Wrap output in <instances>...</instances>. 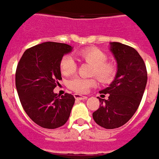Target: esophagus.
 I'll use <instances>...</instances> for the list:
<instances>
[{"instance_id": "34e87169", "label": "esophagus", "mask_w": 159, "mask_h": 159, "mask_svg": "<svg viewBox=\"0 0 159 159\" xmlns=\"http://www.w3.org/2000/svg\"><path fill=\"white\" fill-rule=\"evenodd\" d=\"M74 96V98H75V99H77V100H85L87 98V97H86V96L80 95V94H78V93H75Z\"/></svg>"}]
</instances>
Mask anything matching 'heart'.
I'll use <instances>...</instances> for the list:
<instances>
[{"instance_id": "heart-1", "label": "heart", "mask_w": 159, "mask_h": 159, "mask_svg": "<svg viewBox=\"0 0 159 159\" xmlns=\"http://www.w3.org/2000/svg\"><path fill=\"white\" fill-rule=\"evenodd\" d=\"M80 58L93 66L92 74L98 78L100 81L109 83L115 77L116 67L114 64L106 62L107 56L97 48H88L78 53ZM60 69L64 75H70L76 70V62L69 55L64 56L60 62ZM97 85L95 79L75 77L68 81V87L79 93H85Z\"/></svg>"}]
</instances>
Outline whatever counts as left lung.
I'll return each instance as SVG.
<instances>
[{"mask_svg": "<svg viewBox=\"0 0 159 159\" xmlns=\"http://www.w3.org/2000/svg\"><path fill=\"white\" fill-rule=\"evenodd\" d=\"M110 51L116 61V74L110 85L99 92L108 93L109 98H100L102 103L92 117L101 127L113 129L127 123L136 112L146 89L147 73L144 61L134 48L113 42Z\"/></svg>", "mask_w": 159, "mask_h": 159, "instance_id": "obj_1", "label": "left lung"}]
</instances>
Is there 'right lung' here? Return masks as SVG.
<instances>
[{
    "mask_svg": "<svg viewBox=\"0 0 159 159\" xmlns=\"http://www.w3.org/2000/svg\"><path fill=\"white\" fill-rule=\"evenodd\" d=\"M66 43L46 42L24 52L17 66L15 85L25 113L40 127L54 129L69 118L75 98L57 95L54 89L61 80V60L72 52Z\"/></svg>",
    "mask_w": 159,
    "mask_h": 159,
    "instance_id": "1",
    "label": "right lung"
}]
</instances>
